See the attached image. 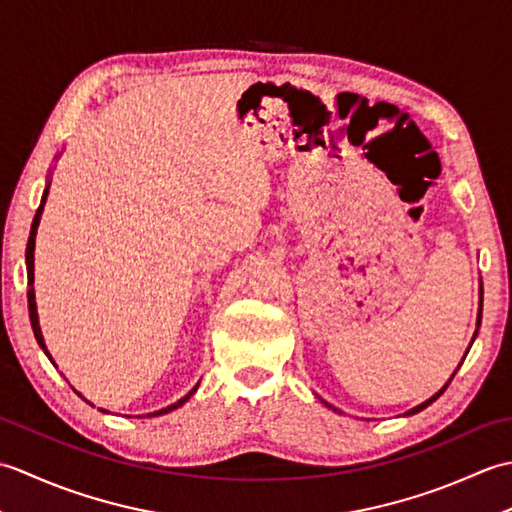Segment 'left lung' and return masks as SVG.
Wrapping results in <instances>:
<instances>
[{"label":"left lung","mask_w":512,"mask_h":512,"mask_svg":"<svg viewBox=\"0 0 512 512\" xmlns=\"http://www.w3.org/2000/svg\"><path fill=\"white\" fill-rule=\"evenodd\" d=\"M480 323H482V288H480V312H477V328H480ZM475 336H477V332L473 334V341H475ZM466 354H469V352H466ZM460 365H462V363H460ZM455 372H458V369H455ZM453 376H455V374H453ZM453 376L449 378V383H451V380H453ZM449 383H447V385H444V387H442V389L438 391V394H433V396H431L429 400H424V402H422V405H418V407H413L411 411H407V413H409V416H411V413H418V411H422L424 407H429L433 400H438V398H440V396L444 394V389H447V387H449Z\"/></svg>","instance_id":"left-lung-1"}]
</instances>
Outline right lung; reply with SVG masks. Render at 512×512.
<instances>
[{
    "label": "right lung",
    "instance_id": "obj_1",
    "mask_svg": "<svg viewBox=\"0 0 512 512\" xmlns=\"http://www.w3.org/2000/svg\"><path fill=\"white\" fill-rule=\"evenodd\" d=\"M48 189H50V184H48L46 191H43V195H41V204H39V209H37V213H35V220H32V226H30V237H28V246H26V266H28V286H30V290H28V312H30L32 332H35V339H37V343L41 345V350L46 352V354H48V358H50V361H52L50 352L46 350V343H43V334H41V328H39L37 303H35V288H32V284H35V237H37V226H39V220H41L43 206H46ZM52 365H54V361H52ZM195 389H198V385H195V387L189 391L187 396L180 398L178 402H173V405H169V407H165V409H160V411H154V413H147V418L162 416V413H169V411H173V409H178L180 405H184V402H187V400H189V398L195 394Z\"/></svg>",
    "mask_w": 512,
    "mask_h": 512
}]
</instances>
